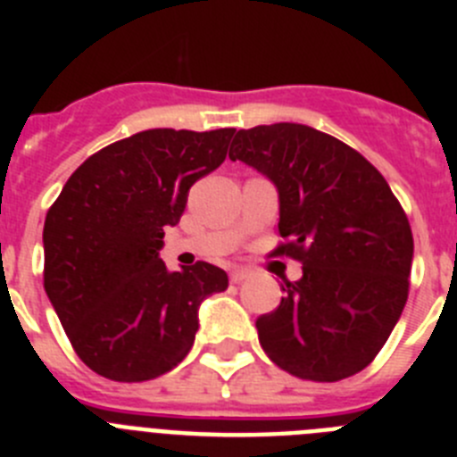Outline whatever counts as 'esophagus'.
I'll use <instances>...</instances> for the list:
<instances>
[{"label": "esophagus", "mask_w": 457, "mask_h": 457, "mask_svg": "<svg viewBox=\"0 0 457 457\" xmlns=\"http://www.w3.org/2000/svg\"><path fill=\"white\" fill-rule=\"evenodd\" d=\"M249 277V270L245 268H236L231 272V284H240V281H245V278Z\"/></svg>", "instance_id": "1"}]
</instances>
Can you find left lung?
<instances>
[{
    "label": "left lung",
    "instance_id": "left-lung-1",
    "mask_svg": "<svg viewBox=\"0 0 457 457\" xmlns=\"http://www.w3.org/2000/svg\"><path fill=\"white\" fill-rule=\"evenodd\" d=\"M228 157L277 187L278 236L302 263L281 304L256 320L278 369L313 382L364 370L401 318L414 240L382 173L337 137L300 123L237 130Z\"/></svg>",
    "mask_w": 457,
    "mask_h": 457
}]
</instances>
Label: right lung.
Here are the masks:
<instances>
[{
	"mask_svg": "<svg viewBox=\"0 0 457 457\" xmlns=\"http://www.w3.org/2000/svg\"><path fill=\"white\" fill-rule=\"evenodd\" d=\"M233 132H137L88 157L47 210L46 293L75 353L103 378L144 382L179 366L201 302L228 286L204 261L169 272L160 249L189 187L226 160Z\"/></svg>",
	"mask_w": 457,
	"mask_h": 457,
	"instance_id": "add662e5",
	"label": "right lung"
}]
</instances>
